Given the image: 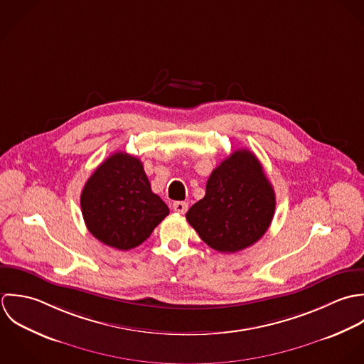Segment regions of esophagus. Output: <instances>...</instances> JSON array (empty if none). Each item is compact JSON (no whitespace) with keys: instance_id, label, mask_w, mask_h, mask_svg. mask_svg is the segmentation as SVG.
Returning a JSON list of instances; mask_svg holds the SVG:
<instances>
[{"instance_id":"1","label":"esophagus","mask_w":364,"mask_h":364,"mask_svg":"<svg viewBox=\"0 0 364 364\" xmlns=\"http://www.w3.org/2000/svg\"><path fill=\"white\" fill-rule=\"evenodd\" d=\"M173 210L177 214H186L187 210H188V203H186V201H176V203H173Z\"/></svg>"}]
</instances>
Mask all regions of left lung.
<instances>
[{"label":"left lung","mask_w":364,"mask_h":364,"mask_svg":"<svg viewBox=\"0 0 364 364\" xmlns=\"http://www.w3.org/2000/svg\"><path fill=\"white\" fill-rule=\"evenodd\" d=\"M276 194L257 157L235 150L211 173L203 200L186 218L200 237L222 253H235L256 243L269 229Z\"/></svg>","instance_id":"1"}]
</instances>
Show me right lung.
<instances>
[{
    "mask_svg": "<svg viewBox=\"0 0 364 364\" xmlns=\"http://www.w3.org/2000/svg\"><path fill=\"white\" fill-rule=\"evenodd\" d=\"M81 213L94 237L118 250H129L150 236L168 215V207L150 188L139 159L117 151L87 180Z\"/></svg>",
    "mask_w": 364,
    "mask_h": 364,
    "instance_id": "add662e5",
    "label": "right lung"
}]
</instances>
